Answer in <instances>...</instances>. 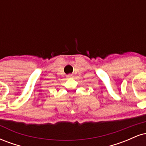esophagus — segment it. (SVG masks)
I'll return each instance as SVG.
<instances>
[{
  "mask_svg": "<svg viewBox=\"0 0 146 146\" xmlns=\"http://www.w3.org/2000/svg\"><path fill=\"white\" fill-rule=\"evenodd\" d=\"M73 75H71V74L67 75V78H73Z\"/></svg>",
  "mask_w": 146,
  "mask_h": 146,
  "instance_id": "1",
  "label": "esophagus"
}]
</instances>
